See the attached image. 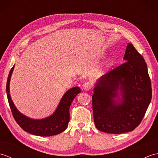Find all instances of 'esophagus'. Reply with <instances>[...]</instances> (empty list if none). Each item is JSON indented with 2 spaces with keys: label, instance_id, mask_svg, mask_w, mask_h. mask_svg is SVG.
Masks as SVG:
<instances>
[{
  "label": "esophagus",
  "instance_id": "esophagus-1",
  "mask_svg": "<svg viewBox=\"0 0 158 158\" xmlns=\"http://www.w3.org/2000/svg\"><path fill=\"white\" fill-rule=\"evenodd\" d=\"M91 88H92V83L89 81L85 82L83 86V89L85 90V91H88V90L91 89Z\"/></svg>",
  "mask_w": 158,
  "mask_h": 158
}]
</instances>
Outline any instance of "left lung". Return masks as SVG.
I'll return each instance as SVG.
<instances>
[{
  "instance_id": "8db88e82",
  "label": "left lung",
  "mask_w": 158,
  "mask_h": 158,
  "mask_svg": "<svg viewBox=\"0 0 158 158\" xmlns=\"http://www.w3.org/2000/svg\"><path fill=\"white\" fill-rule=\"evenodd\" d=\"M125 62L102 76L92 96L96 128L110 134L135 130L141 122L152 97L147 64L132 43L123 57Z\"/></svg>"
}]
</instances>
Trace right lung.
I'll list each match as a JSON object with an SVG mask.
<instances>
[{"label":"right lung","mask_w":158,"mask_h":158,"mask_svg":"<svg viewBox=\"0 0 158 158\" xmlns=\"http://www.w3.org/2000/svg\"><path fill=\"white\" fill-rule=\"evenodd\" d=\"M13 69L14 66L12 67L9 74L6 91L13 116L18 125L26 132L40 136H51L64 132L68 127L70 120V106L76 96L81 92L79 87H74L64 94L55 112L52 115L41 119H31L23 115L17 109L10 96V79Z\"/></svg>","instance_id":"right-lung-1"}]
</instances>
